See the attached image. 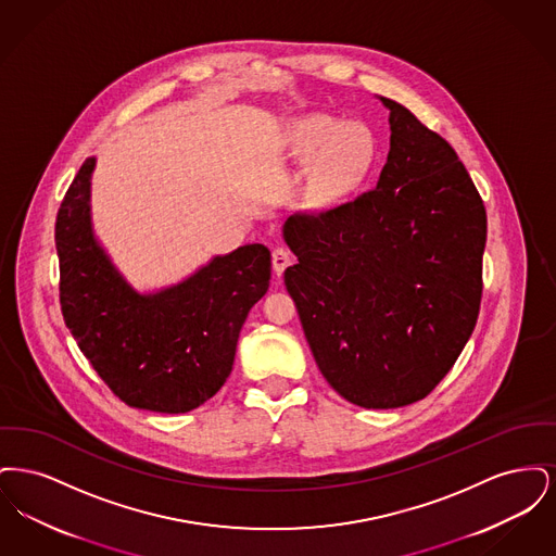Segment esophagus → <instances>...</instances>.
Masks as SVG:
<instances>
[{"mask_svg": "<svg viewBox=\"0 0 556 556\" xmlns=\"http://www.w3.org/2000/svg\"><path fill=\"white\" fill-rule=\"evenodd\" d=\"M291 265V254L286 248H275L273 250V270L279 275H283V270Z\"/></svg>", "mask_w": 556, "mask_h": 556, "instance_id": "obj_1", "label": "esophagus"}]
</instances>
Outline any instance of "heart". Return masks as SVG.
<instances>
[{"mask_svg": "<svg viewBox=\"0 0 556 556\" xmlns=\"http://www.w3.org/2000/svg\"><path fill=\"white\" fill-rule=\"evenodd\" d=\"M290 152L302 164H313L308 204L331 206L342 202L369 173L375 143L367 127L311 114L291 125Z\"/></svg>", "mask_w": 556, "mask_h": 556, "instance_id": "obj_1", "label": "heart"}]
</instances>
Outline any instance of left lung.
I'll return each instance as SVG.
<instances>
[{
    "mask_svg": "<svg viewBox=\"0 0 556 556\" xmlns=\"http://www.w3.org/2000/svg\"><path fill=\"white\" fill-rule=\"evenodd\" d=\"M377 187L318 216H291L290 291L327 383L363 408L427 396L469 342L488 218L446 139L394 100Z\"/></svg>",
    "mask_w": 556,
    "mask_h": 556,
    "instance_id": "1",
    "label": "left lung"
}]
</instances>
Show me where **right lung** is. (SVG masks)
Returning a JSON list of instances; mask_svg holds the SVG:
<instances>
[{
  "mask_svg": "<svg viewBox=\"0 0 556 556\" xmlns=\"http://www.w3.org/2000/svg\"><path fill=\"white\" fill-rule=\"evenodd\" d=\"M85 160L55 218L60 304L80 352L132 408L179 415L214 396L233 369L239 331L265 295L270 252L245 243L184 281L141 293L96 238Z\"/></svg>",
  "mask_w": 556,
  "mask_h": 556,
  "instance_id": "right-lung-1",
  "label": "right lung"
}]
</instances>
